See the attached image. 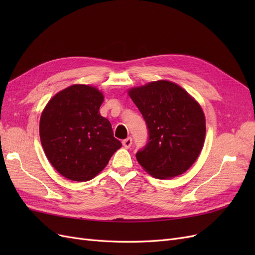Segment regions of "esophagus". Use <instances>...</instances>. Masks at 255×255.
<instances>
[{
	"label": "esophagus",
	"instance_id": "obj_1",
	"mask_svg": "<svg viewBox=\"0 0 255 255\" xmlns=\"http://www.w3.org/2000/svg\"><path fill=\"white\" fill-rule=\"evenodd\" d=\"M132 143H133V140H132V138H130V137L127 138V139H125V140L122 141V144H123V146H125L126 149L130 148V145H132Z\"/></svg>",
	"mask_w": 255,
	"mask_h": 255
}]
</instances>
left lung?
<instances>
[{"instance_id":"obj_1","label":"left lung","mask_w":255,"mask_h":255,"mask_svg":"<svg viewBox=\"0 0 255 255\" xmlns=\"http://www.w3.org/2000/svg\"><path fill=\"white\" fill-rule=\"evenodd\" d=\"M128 96L149 132L148 143L136 153L138 163L156 179H170L187 171L204 144L205 116L200 104L169 81L134 87Z\"/></svg>"}]
</instances>
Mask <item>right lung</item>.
Segmentation results:
<instances>
[{
    "instance_id": "right-lung-1",
    "label": "right lung",
    "mask_w": 255,
    "mask_h": 255,
    "mask_svg": "<svg viewBox=\"0 0 255 255\" xmlns=\"http://www.w3.org/2000/svg\"><path fill=\"white\" fill-rule=\"evenodd\" d=\"M103 101L96 87L76 84L54 96L41 114L42 148L51 165L68 180L94 179L121 148L111 122L100 115Z\"/></svg>"
}]
</instances>
